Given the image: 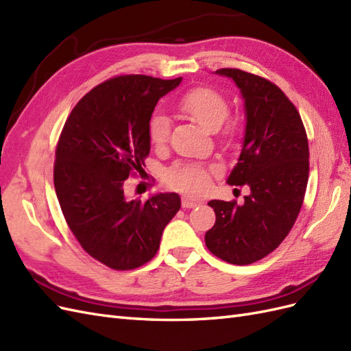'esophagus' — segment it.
<instances>
[{
    "instance_id": "esophagus-1",
    "label": "esophagus",
    "mask_w": 351,
    "mask_h": 351,
    "mask_svg": "<svg viewBox=\"0 0 351 351\" xmlns=\"http://www.w3.org/2000/svg\"><path fill=\"white\" fill-rule=\"evenodd\" d=\"M200 202L197 200H193L190 199V197H182V208L184 209H191V208H195V206H199Z\"/></svg>"
}]
</instances>
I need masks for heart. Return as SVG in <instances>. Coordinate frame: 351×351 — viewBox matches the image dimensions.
Wrapping results in <instances>:
<instances>
[{"label":"heart","instance_id":"1","mask_svg":"<svg viewBox=\"0 0 351 351\" xmlns=\"http://www.w3.org/2000/svg\"><path fill=\"white\" fill-rule=\"evenodd\" d=\"M179 110L190 117L204 130H218L227 120L230 108L226 99L212 88L199 87L186 92L179 99ZM170 120L165 112H156L149 121V139L154 145L167 141ZM166 181L170 186L186 193H202L209 186V170L199 165H176L167 172Z\"/></svg>","mask_w":351,"mask_h":351}]
</instances>
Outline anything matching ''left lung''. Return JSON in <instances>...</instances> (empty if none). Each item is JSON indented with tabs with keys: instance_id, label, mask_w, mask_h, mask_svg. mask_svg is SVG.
I'll use <instances>...</instances> for the list:
<instances>
[{
	"instance_id": "left-lung-1",
	"label": "left lung",
	"mask_w": 351,
	"mask_h": 351,
	"mask_svg": "<svg viewBox=\"0 0 351 351\" xmlns=\"http://www.w3.org/2000/svg\"><path fill=\"white\" fill-rule=\"evenodd\" d=\"M231 78L245 108V136L230 185H247L243 204L210 200L217 221L206 246L230 264L247 265L267 256L293 227L308 181V142L301 117L276 84L240 69Z\"/></svg>"
}]
</instances>
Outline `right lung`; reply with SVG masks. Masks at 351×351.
I'll list each match as a JSON object with an SVG mask.
<instances>
[{"instance_id": "1", "label": "right lung", "mask_w": 351, "mask_h": 351, "mask_svg": "<svg viewBox=\"0 0 351 351\" xmlns=\"http://www.w3.org/2000/svg\"><path fill=\"white\" fill-rule=\"evenodd\" d=\"M182 82L123 75L96 86L64 125L55 190L68 227L86 252L114 269L141 267L157 254L181 208L176 193L129 200L124 181L149 154V120L160 97Z\"/></svg>"}]
</instances>
